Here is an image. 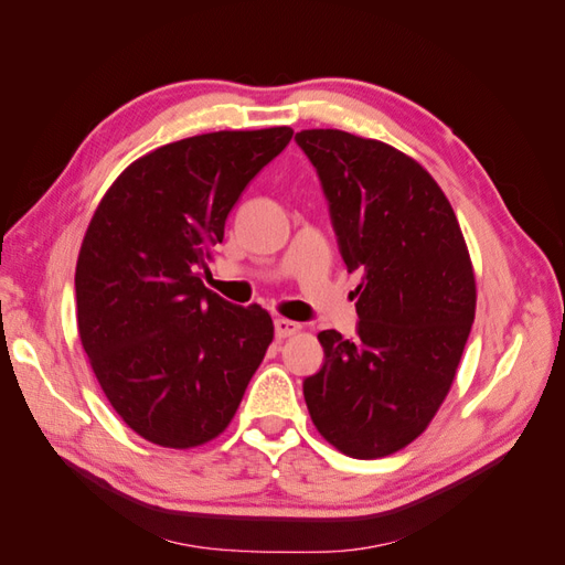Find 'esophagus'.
I'll use <instances>...</instances> for the list:
<instances>
[{
	"label": "esophagus",
	"instance_id": "34e87169",
	"mask_svg": "<svg viewBox=\"0 0 565 565\" xmlns=\"http://www.w3.org/2000/svg\"><path fill=\"white\" fill-rule=\"evenodd\" d=\"M276 337L278 339H285V337H292V334H297L299 330H301V324L299 322H295V320H287V318H276Z\"/></svg>",
	"mask_w": 565,
	"mask_h": 565
}]
</instances>
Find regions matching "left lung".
Instances as JSON below:
<instances>
[{"label": "left lung", "instance_id": "8db88e82", "mask_svg": "<svg viewBox=\"0 0 565 565\" xmlns=\"http://www.w3.org/2000/svg\"><path fill=\"white\" fill-rule=\"evenodd\" d=\"M295 141L318 172L341 259L363 276L358 337L318 334L324 363L303 398L337 450L386 457L429 426L452 386L476 313L469 249L446 193L405 152L339 129Z\"/></svg>", "mask_w": 565, "mask_h": 565}]
</instances>
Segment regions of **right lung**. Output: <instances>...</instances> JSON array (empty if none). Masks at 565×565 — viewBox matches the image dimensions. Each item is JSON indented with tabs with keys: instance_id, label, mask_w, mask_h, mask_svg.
<instances>
[{
	"instance_id": "right-lung-1",
	"label": "right lung",
	"mask_w": 565,
	"mask_h": 565,
	"mask_svg": "<svg viewBox=\"0 0 565 565\" xmlns=\"http://www.w3.org/2000/svg\"><path fill=\"white\" fill-rule=\"evenodd\" d=\"M289 127L214 131L131 162L96 207L75 270L77 330L115 413L162 448H195L231 424L273 341L262 306L202 285L247 183Z\"/></svg>"
}]
</instances>
